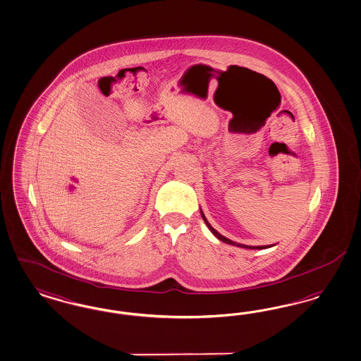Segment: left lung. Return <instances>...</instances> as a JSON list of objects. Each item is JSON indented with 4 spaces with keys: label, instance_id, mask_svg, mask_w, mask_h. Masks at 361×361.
I'll use <instances>...</instances> for the list:
<instances>
[{
    "label": "left lung",
    "instance_id": "left-lung-1",
    "mask_svg": "<svg viewBox=\"0 0 361 361\" xmlns=\"http://www.w3.org/2000/svg\"><path fill=\"white\" fill-rule=\"evenodd\" d=\"M201 216H202V219H204V221L207 223V225H208V228L211 229L212 233L214 235V236L217 237L219 240H221L223 243H226V244H231V245H237V247H241V248H249V249H265L268 248V247H249V245H243V244H237V243H235V241H231L229 238H226V237L223 236V235H220L214 228H212L211 224L207 221V219H205V216H204V213L201 212Z\"/></svg>",
    "mask_w": 361,
    "mask_h": 361
}]
</instances>
